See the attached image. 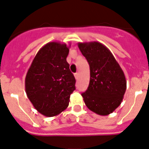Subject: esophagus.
I'll return each mask as SVG.
<instances>
[{
	"instance_id": "esophagus-1",
	"label": "esophagus",
	"mask_w": 149,
	"mask_h": 149,
	"mask_svg": "<svg viewBox=\"0 0 149 149\" xmlns=\"http://www.w3.org/2000/svg\"><path fill=\"white\" fill-rule=\"evenodd\" d=\"M74 76H75V78H76V79H78V78H79V73H76L74 74Z\"/></svg>"
}]
</instances>
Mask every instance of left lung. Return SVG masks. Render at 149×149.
Listing matches in <instances>:
<instances>
[{"label":"left lung","instance_id":"obj_1","mask_svg":"<svg viewBox=\"0 0 149 149\" xmlns=\"http://www.w3.org/2000/svg\"><path fill=\"white\" fill-rule=\"evenodd\" d=\"M78 47L90 66V83L81 93L86 106L107 116L120 106L126 91L124 72L107 47L98 41L79 43Z\"/></svg>","mask_w":149,"mask_h":149}]
</instances>
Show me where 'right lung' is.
Masks as SVG:
<instances>
[{"mask_svg": "<svg viewBox=\"0 0 149 149\" xmlns=\"http://www.w3.org/2000/svg\"><path fill=\"white\" fill-rule=\"evenodd\" d=\"M70 47L56 41L46 44L36 55L26 75V96L45 116H55L65 111L76 89V79L67 61Z\"/></svg>", "mask_w": 149, "mask_h": 149, "instance_id": "1", "label": "right lung"}]
</instances>
